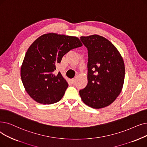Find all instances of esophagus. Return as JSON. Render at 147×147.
I'll return each instance as SVG.
<instances>
[{
  "instance_id": "esophagus-1",
  "label": "esophagus",
  "mask_w": 147,
  "mask_h": 147,
  "mask_svg": "<svg viewBox=\"0 0 147 147\" xmlns=\"http://www.w3.org/2000/svg\"><path fill=\"white\" fill-rule=\"evenodd\" d=\"M70 82H71V84H74L75 82H76V79L73 78V79H71V80H70Z\"/></svg>"
}]
</instances>
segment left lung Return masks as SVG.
I'll return each instance as SVG.
<instances>
[{
	"mask_svg": "<svg viewBox=\"0 0 147 147\" xmlns=\"http://www.w3.org/2000/svg\"><path fill=\"white\" fill-rule=\"evenodd\" d=\"M88 49V84L79 91L84 103L94 109L110 105L119 95L124 84L125 67L113 44L98 35L81 36Z\"/></svg>",
	"mask_w": 147,
	"mask_h": 147,
	"instance_id": "obj_1",
	"label": "left lung"
}]
</instances>
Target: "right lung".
<instances>
[{"mask_svg": "<svg viewBox=\"0 0 147 147\" xmlns=\"http://www.w3.org/2000/svg\"><path fill=\"white\" fill-rule=\"evenodd\" d=\"M82 46L78 37L44 34L29 47L21 67L23 86L32 98L41 104L50 105L63 96L68 84L56 65L69 50Z\"/></svg>", "mask_w": 147, "mask_h": 147, "instance_id": "add662e5", "label": "right lung"}]
</instances>
